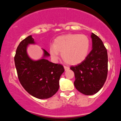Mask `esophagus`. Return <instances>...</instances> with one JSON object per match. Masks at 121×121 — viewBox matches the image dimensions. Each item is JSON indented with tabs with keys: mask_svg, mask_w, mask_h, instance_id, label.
Instances as JSON below:
<instances>
[{
	"mask_svg": "<svg viewBox=\"0 0 121 121\" xmlns=\"http://www.w3.org/2000/svg\"><path fill=\"white\" fill-rule=\"evenodd\" d=\"M64 69H65V71H66V70H69V68L68 67V66H64Z\"/></svg>",
	"mask_w": 121,
	"mask_h": 121,
	"instance_id": "esophagus-1",
	"label": "esophagus"
}]
</instances>
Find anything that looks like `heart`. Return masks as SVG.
Masks as SVG:
<instances>
[{"label":"heart","mask_w":121,"mask_h":121,"mask_svg":"<svg viewBox=\"0 0 121 121\" xmlns=\"http://www.w3.org/2000/svg\"><path fill=\"white\" fill-rule=\"evenodd\" d=\"M91 42L84 35L69 34L59 36L49 47V53L54 60H57L59 53L65 62L77 65L85 60L89 52Z\"/></svg>","instance_id":"1"}]
</instances>
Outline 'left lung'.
<instances>
[{"mask_svg":"<svg viewBox=\"0 0 121 121\" xmlns=\"http://www.w3.org/2000/svg\"><path fill=\"white\" fill-rule=\"evenodd\" d=\"M92 49L85 60L76 66H71L74 73V86L85 95H93L102 88L108 75V53L103 42L91 33Z\"/></svg>","mask_w":121,"mask_h":121,"instance_id":"obj_1","label":"left lung"}]
</instances>
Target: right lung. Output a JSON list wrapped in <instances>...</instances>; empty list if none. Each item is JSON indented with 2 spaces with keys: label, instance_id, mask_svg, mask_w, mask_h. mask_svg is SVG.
I'll list each match as a JSON object with an SVG mask.
<instances>
[{
  "label": "right lung",
  "instance_id": "right-lung-1",
  "mask_svg": "<svg viewBox=\"0 0 121 121\" xmlns=\"http://www.w3.org/2000/svg\"><path fill=\"white\" fill-rule=\"evenodd\" d=\"M36 43L31 35L26 37L18 45L14 57L18 78L24 89L39 99L52 97L59 89L60 76L64 72L62 65L46 59L50 55L45 49L41 59L34 60L27 53V47Z\"/></svg>",
  "mask_w": 121,
  "mask_h": 121
}]
</instances>
